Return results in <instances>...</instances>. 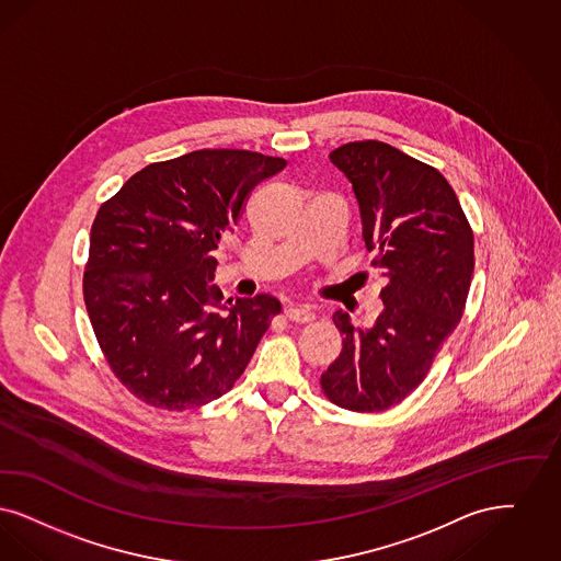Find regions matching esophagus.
Masks as SVG:
<instances>
[{
  "mask_svg": "<svg viewBox=\"0 0 561 561\" xmlns=\"http://www.w3.org/2000/svg\"><path fill=\"white\" fill-rule=\"evenodd\" d=\"M285 317L289 318L291 322H299V324H306V322H312L314 320V312L306 306H295V308H287Z\"/></svg>",
  "mask_w": 561,
  "mask_h": 561,
  "instance_id": "obj_1",
  "label": "esophagus"
}]
</instances>
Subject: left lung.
<instances>
[{
  "instance_id": "1",
  "label": "left lung",
  "mask_w": 561,
  "mask_h": 561,
  "mask_svg": "<svg viewBox=\"0 0 561 561\" xmlns=\"http://www.w3.org/2000/svg\"><path fill=\"white\" fill-rule=\"evenodd\" d=\"M352 182L373 266L388 278L383 312L370 329L347 314L340 358L320 377L322 393L354 413L402 402L427 377L457 329L473 274V230L436 168L379 140L347 142L331 154Z\"/></svg>"
}]
</instances>
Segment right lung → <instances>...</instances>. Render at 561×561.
I'll use <instances>...</instances> for the list:
<instances>
[{
	"label": "right lung",
	"instance_id": "obj_1",
	"mask_svg": "<svg viewBox=\"0 0 561 561\" xmlns=\"http://www.w3.org/2000/svg\"><path fill=\"white\" fill-rule=\"evenodd\" d=\"M285 165L205 148L150 163L100 205L83 299L113 375L140 402L182 413L243 375L280 301L230 297L221 312L211 251L239 224L251 191Z\"/></svg>",
	"mask_w": 561,
	"mask_h": 561
}]
</instances>
